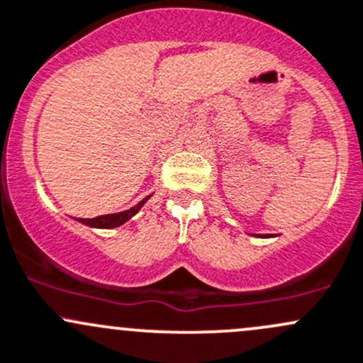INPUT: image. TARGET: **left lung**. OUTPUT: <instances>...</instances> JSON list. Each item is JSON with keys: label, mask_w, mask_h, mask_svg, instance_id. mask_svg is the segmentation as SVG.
<instances>
[{"label": "left lung", "mask_w": 363, "mask_h": 363, "mask_svg": "<svg viewBox=\"0 0 363 363\" xmlns=\"http://www.w3.org/2000/svg\"><path fill=\"white\" fill-rule=\"evenodd\" d=\"M254 236H259V238H269V236H273V235H254Z\"/></svg>", "instance_id": "obj_1"}]
</instances>
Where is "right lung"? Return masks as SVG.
<instances>
[{
	"label": "right lung",
	"instance_id": "right-lung-1",
	"mask_svg": "<svg viewBox=\"0 0 363 363\" xmlns=\"http://www.w3.org/2000/svg\"><path fill=\"white\" fill-rule=\"evenodd\" d=\"M150 198H151V194L150 196L144 198V200H140L137 205H133L132 208H128V211L108 213V216H99V217H94V219H76V220L82 224H85V226H89V228H99V230H113V228H118V226H121V224L127 223V220H130L132 217L144 207V203H146Z\"/></svg>",
	"mask_w": 363,
	"mask_h": 363
}]
</instances>
